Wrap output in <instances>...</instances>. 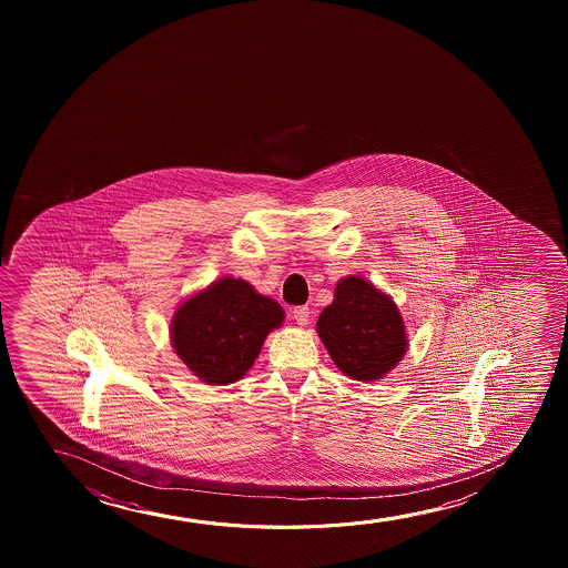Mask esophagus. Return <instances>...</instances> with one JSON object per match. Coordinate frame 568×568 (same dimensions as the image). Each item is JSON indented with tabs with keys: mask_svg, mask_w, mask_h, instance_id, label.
Here are the masks:
<instances>
[{
	"mask_svg": "<svg viewBox=\"0 0 568 568\" xmlns=\"http://www.w3.org/2000/svg\"><path fill=\"white\" fill-rule=\"evenodd\" d=\"M293 318H295L298 326H306V324H308V320H311L308 306H296V308H293Z\"/></svg>",
	"mask_w": 568,
	"mask_h": 568,
	"instance_id": "esophagus-1",
	"label": "esophagus"
}]
</instances>
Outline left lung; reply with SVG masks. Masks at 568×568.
Returning a JSON list of instances; mask_svg holds the SVG:
<instances>
[{
  "label": "left lung",
  "instance_id": "obj_1",
  "mask_svg": "<svg viewBox=\"0 0 568 568\" xmlns=\"http://www.w3.org/2000/svg\"><path fill=\"white\" fill-rule=\"evenodd\" d=\"M316 329L337 368L355 381H378L407 349L394 301L357 275L337 283L334 303L322 311Z\"/></svg>",
  "mask_w": 568,
  "mask_h": 568
}]
</instances>
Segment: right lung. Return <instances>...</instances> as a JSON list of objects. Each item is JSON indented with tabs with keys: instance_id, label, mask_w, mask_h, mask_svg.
Returning <instances> with one entry per match:
<instances>
[{
	"instance_id": "add662e5",
	"label": "right lung",
	"mask_w": 568,
	"mask_h": 568,
	"mask_svg": "<svg viewBox=\"0 0 568 568\" xmlns=\"http://www.w3.org/2000/svg\"><path fill=\"white\" fill-rule=\"evenodd\" d=\"M281 324L280 304L246 281L223 277L180 306L172 320V345L195 376L225 386L246 374L265 335Z\"/></svg>"
}]
</instances>
